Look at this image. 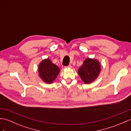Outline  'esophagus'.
I'll return each mask as SVG.
<instances>
[{"label":"esophagus","instance_id":"esophagus-1","mask_svg":"<svg viewBox=\"0 0 131 131\" xmlns=\"http://www.w3.org/2000/svg\"><path fill=\"white\" fill-rule=\"evenodd\" d=\"M65 68H72V66H71V65H68V66H65Z\"/></svg>","mask_w":131,"mask_h":131}]
</instances>
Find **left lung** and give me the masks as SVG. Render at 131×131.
I'll return each instance as SVG.
<instances>
[{"mask_svg": "<svg viewBox=\"0 0 131 131\" xmlns=\"http://www.w3.org/2000/svg\"><path fill=\"white\" fill-rule=\"evenodd\" d=\"M100 71V65L98 61L86 59L79 69L78 73L84 83L89 84L96 79Z\"/></svg>", "mask_w": 131, "mask_h": 131, "instance_id": "left-lung-1", "label": "left lung"}]
</instances>
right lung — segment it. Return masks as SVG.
<instances>
[{"label":"right lung","mask_w":131,"mask_h":131,"mask_svg":"<svg viewBox=\"0 0 131 131\" xmlns=\"http://www.w3.org/2000/svg\"><path fill=\"white\" fill-rule=\"evenodd\" d=\"M60 71L56 65L53 64L48 59L42 61L39 65L38 72L39 77L43 81L51 84L54 80Z\"/></svg>","instance_id":"right-lung-1"}]
</instances>
